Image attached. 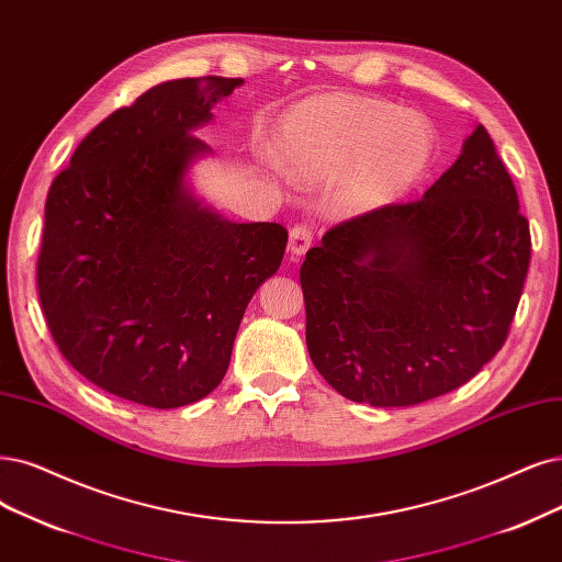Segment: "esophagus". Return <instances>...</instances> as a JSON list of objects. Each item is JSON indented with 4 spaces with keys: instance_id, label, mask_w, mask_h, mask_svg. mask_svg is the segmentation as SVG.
Returning <instances> with one entry per match:
<instances>
[{
    "instance_id": "34e87169",
    "label": "esophagus",
    "mask_w": 562,
    "mask_h": 562,
    "mask_svg": "<svg viewBox=\"0 0 562 562\" xmlns=\"http://www.w3.org/2000/svg\"><path fill=\"white\" fill-rule=\"evenodd\" d=\"M310 243H313V226L307 222H299L289 232V249H292L294 257H303L307 252Z\"/></svg>"
}]
</instances>
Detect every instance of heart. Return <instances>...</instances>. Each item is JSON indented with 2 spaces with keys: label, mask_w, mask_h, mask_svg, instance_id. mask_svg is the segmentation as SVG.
<instances>
[{
  "label": "heart",
  "mask_w": 562,
  "mask_h": 562,
  "mask_svg": "<svg viewBox=\"0 0 562 562\" xmlns=\"http://www.w3.org/2000/svg\"><path fill=\"white\" fill-rule=\"evenodd\" d=\"M280 155L303 180L342 173V196L355 207L396 201L417 184L435 155V134L417 113L349 92L307 99L286 115Z\"/></svg>",
  "instance_id": "heart-1"
}]
</instances>
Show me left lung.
<instances>
[{
    "instance_id": "8db88e82",
    "label": "left lung",
    "mask_w": 562,
    "mask_h": 562,
    "mask_svg": "<svg viewBox=\"0 0 562 562\" xmlns=\"http://www.w3.org/2000/svg\"><path fill=\"white\" fill-rule=\"evenodd\" d=\"M528 266V220L480 124L422 199L349 217L307 249L310 359L355 403L445 396L503 349Z\"/></svg>"
}]
</instances>
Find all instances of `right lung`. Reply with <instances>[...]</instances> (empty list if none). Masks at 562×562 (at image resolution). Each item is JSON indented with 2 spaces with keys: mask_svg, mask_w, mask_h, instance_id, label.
<instances>
[{
  "mask_svg": "<svg viewBox=\"0 0 562 562\" xmlns=\"http://www.w3.org/2000/svg\"><path fill=\"white\" fill-rule=\"evenodd\" d=\"M243 78H178L101 120L53 180L36 261L50 336L74 370L157 409L207 396L286 228L234 224L184 192L192 134Z\"/></svg>",
  "mask_w": 562,
  "mask_h": 562,
  "instance_id": "obj_1",
  "label": "right lung"
}]
</instances>
